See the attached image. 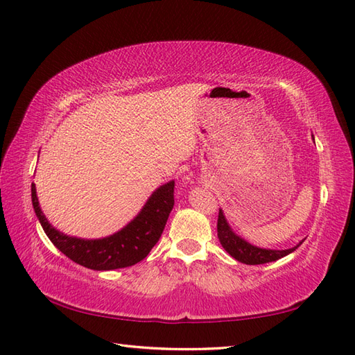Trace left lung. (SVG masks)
Returning <instances> with one entry per match:
<instances>
[{"mask_svg": "<svg viewBox=\"0 0 355 355\" xmlns=\"http://www.w3.org/2000/svg\"><path fill=\"white\" fill-rule=\"evenodd\" d=\"M218 238H220V243L224 247V250L227 252L232 258H235L236 261L243 263H247V266H258V263H267L281 259L284 256L293 253L304 243L302 239L299 244L291 248H285V250H273V248H261L258 245H253L233 232L221 209L220 215H218Z\"/></svg>", "mask_w": 355, "mask_h": 355, "instance_id": "obj_1", "label": "left lung"}]
</instances>
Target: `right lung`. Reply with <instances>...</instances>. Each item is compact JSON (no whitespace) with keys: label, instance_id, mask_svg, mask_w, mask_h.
Returning a JSON list of instances; mask_svg holds the SVG:
<instances>
[{"label":"right lung","instance_id":"obj_1","mask_svg":"<svg viewBox=\"0 0 355 355\" xmlns=\"http://www.w3.org/2000/svg\"><path fill=\"white\" fill-rule=\"evenodd\" d=\"M32 202L45 235L71 261L99 271L125 268L145 259L160 239L173 207V180L157 187L123 229L99 239L70 236L53 227L41 210L35 184H32Z\"/></svg>","mask_w":355,"mask_h":355}]
</instances>
